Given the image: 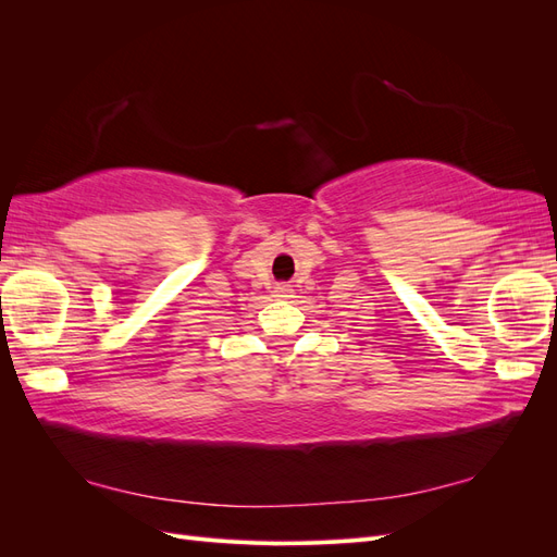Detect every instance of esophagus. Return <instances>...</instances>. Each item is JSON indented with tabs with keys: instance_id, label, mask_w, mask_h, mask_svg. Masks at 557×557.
Instances as JSON below:
<instances>
[{
	"instance_id": "obj_1",
	"label": "esophagus",
	"mask_w": 557,
	"mask_h": 557,
	"mask_svg": "<svg viewBox=\"0 0 557 557\" xmlns=\"http://www.w3.org/2000/svg\"><path fill=\"white\" fill-rule=\"evenodd\" d=\"M288 293H290L288 285H278L276 288V297H288Z\"/></svg>"
}]
</instances>
